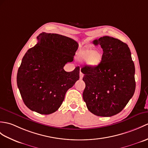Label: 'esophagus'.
Instances as JSON below:
<instances>
[{
	"instance_id": "1",
	"label": "esophagus",
	"mask_w": 148,
	"mask_h": 148,
	"mask_svg": "<svg viewBox=\"0 0 148 148\" xmlns=\"http://www.w3.org/2000/svg\"><path fill=\"white\" fill-rule=\"evenodd\" d=\"M83 76H84V74H82L81 72H80V74H79V79H82V77H83Z\"/></svg>"
}]
</instances>
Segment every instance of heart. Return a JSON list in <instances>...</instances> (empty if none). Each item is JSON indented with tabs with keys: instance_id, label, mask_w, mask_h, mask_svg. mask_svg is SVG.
Returning <instances> with one entry per match:
<instances>
[{
	"instance_id": "heart-1",
	"label": "heart",
	"mask_w": 148,
	"mask_h": 148,
	"mask_svg": "<svg viewBox=\"0 0 148 148\" xmlns=\"http://www.w3.org/2000/svg\"><path fill=\"white\" fill-rule=\"evenodd\" d=\"M77 58L82 62L86 61L88 66L91 67H97L102 62L103 53L98 50L84 49L77 54Z\"/></svg>"
}]
</instances>
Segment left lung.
Listing matches in <instances>:
<instances>
[{
    "instance_id": "1",
    "label": "left lung",
    "mask_w": 148,
    "mask_h": 148,
    "mask_svg": "<svg viewBox=\"0 0 148 148\" xmlns=\"http://www.w3.org/2000/svg\"><path fill=\"white\" fill-rule=\"evenodd\" d=\"M93 43L102 48L103 60L97 67H85L82 94L88 109L94 115L112 116L121 112L136 89L135 66L127 45L105 36Z\"/></svg>"
}]
</instances>
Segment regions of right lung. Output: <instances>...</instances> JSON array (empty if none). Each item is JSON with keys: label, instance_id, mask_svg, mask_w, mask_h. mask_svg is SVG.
<instances>
[{"label": "right lung", "instance_id": "obj_1", "mask_svg": "<svg viewBox=\"0 0 148 148\" xmlns=\"http://www.w3.org/2000/svg\"><path fill=\"white\" fill-rule=\"evenodd\" d=\"M37 40L23 58L17 84L27 108L49 115L59 108L67 90L79 79V67L72 72L64 69L73 61L78 43L71 38L45 32Z\"/></svg>", "mask_w": 148, "mask_h": 148}]
</instances>
